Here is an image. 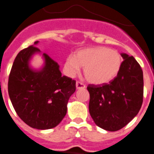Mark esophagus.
<instances>
[{"mask_svg":"<svg viewBox=\"0 0 154 154\" xmlns=\"http://www.w3.org/2000/svg\"><path fill=\"white\" fill-rule=\"evenodd\" d=\"M75 86L77 89H84V88H86V85H84L83 83L80 82H76Z\"/></svg>","mask_w":154,"mask_h":154,"instance_id":"esophagus-1","label":"esophagus"}]
</instances>
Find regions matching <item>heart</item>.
<instances>
[{
  "label": "heart",
  "mask_w": 154,
  "mask_h": 154,
  "mask_svg": "<svg viewBox=\"0 0 154 154\" xmlns=\"http://www.w3.org/2000/svg\"><path fill=\"white\" fill-rule=\"evenodd\" d=\"M122 59L115 50L105 47L86 48L70 55L65 60L64 68L68 76L75 75L84 67V75L88 82L100 85L109 82L120 71Z\"/></svg>",
  "instance_id": "1"
}]
</instances>
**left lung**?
Segmentation results:
<instances>
[{"mask_svg": "<svg viewBox=\"0 0 154 154\" xmlns=\"http://www.w3.org/2000/svg\"><path fill=\"white\" fill-rule=\"evenodd\" d=\"M121 55L124 61L112 81L87 86L90 115L97 126L110 132L118 131L128 124L143 104V70L132 56L124 53Z\"/></svg>", "mask_w": 154, "mask_h": 154, "instance_id": "1", "label": "left lung"}]
</instances>
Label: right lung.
<instances>
[{
	"label": "right lung",
	"mask_w": 154,
	"mask_h": 154,
	"mask_svg": "<svg viewBox=\"0 0 154 154\" xmlns=\"http://www.w3.org/2000/svg\"><path fill=\"white\" fill-rule=\"evenodd\" d=\"M34 45L18 54L8 78V94L17 115L36 129L54 128L67 113V104L75 91V81L61 75L59 64L43 53L44 66H29L32 55L40 50Z\"/></svg>",
	"instance_id": "add662e5"
}]
</instances>
